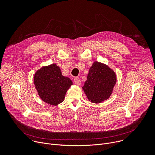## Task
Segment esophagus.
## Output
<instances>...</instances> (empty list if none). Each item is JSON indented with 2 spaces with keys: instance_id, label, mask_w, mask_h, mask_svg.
Instances as JSON below:
<instances>
[{
  "instance_id": "obj_1",
  "label": "esophagus",
  "mask_w": 155,
  "mask_h": 155,
  "mask_svg": "<svg viewBox=\"0 0 155 155\" xmlns=\"http://www.w3.org/2000/svg\"><path fill=\"white\" fill-rule=\"evenodd\" d=\"M74 82H75V83L77 85H78V86L80 85V84H81V80H80V79L79 78H78V77H76V78H74Z\"/></svg>"
}]
</instances>
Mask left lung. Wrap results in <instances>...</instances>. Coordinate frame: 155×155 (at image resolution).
<instances>
[{"label":"left lung","mask_w":155,"mask_h":155,"mask_svg":"<svg viewBox=\"0 0 155 155\" xmlns=\"http://www.w3.org/2000/svg\"><path fill=\"white\" fill-rule=\"evenodd\" d=\"M116 82L114 71L104 63L95 61L89 70L82 89L91 102L99 104L112 95Z\"/></svg>","instance_id":"8db88e82"}]
</instances>
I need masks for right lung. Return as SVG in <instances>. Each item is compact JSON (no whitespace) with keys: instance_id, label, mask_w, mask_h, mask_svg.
I'll use <instances>...</instances> for the list:
<instances>
[{"instance_id":"add662e5","label":"right lung","mask_w":155,"mask_h":155,"mask_svg":"<svg viewBox=\"0 0 155 155\" xmlns=\"http://www.w3.org/2000/svg\"><path fill=\"white\" fill-rule=\"evenodd\" d=\"M34 84L41 100L54 106L64 101L66 93L73 85L69 77L62 75L55 63L38 69L34 75Z\"/></svg>"}]
</instances>
